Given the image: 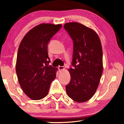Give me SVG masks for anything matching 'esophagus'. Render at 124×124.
<instances>
[{
	"label": "esophagus",
	"instance_id": "obj_1",
	"mask_svg": "<svg viewBox=\"0 0 124 124\" xmlns=\"http://www.w3.org/2000/svg\"><path fill=\"white\" fill-rule=\"evenodd\" d=\"M58 70H64V67H63V66H58Z\"/></svg>",
	"mask_w": 124,
	"mask_h": 124
}]
</instances>
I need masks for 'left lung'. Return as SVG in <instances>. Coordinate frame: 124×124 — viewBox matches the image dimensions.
<instances>
[{
	"label": "left lung",
	"instance_id": "8db88e82",
	"mask_svg": "<svg viewBox=\"0 0 124 124\" xmlns=\"http://www.w3.org/2000/svg\"><path fill=\"white\" fill-rule=\"evenodd\" d=\"M64 28L73 41V59L68 70L67 95L77 102H84L94 95L103 72L101 43L95 31L78 22L67 23Z\"/></svg>",
	"mask_w": 124,
	"mask_h": 124
}]
</instances>
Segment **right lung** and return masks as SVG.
Here are the masks:
<instances>
[{"label": "right lung", "mask_w": 124, "mask_h": 124, "mask_svg": "<svg viewBox=\"0 0 124 124\" xmlns=\"http://www.w3.org/2000/svg\"><path fill=\"white\" fill-rule=\"evenodd\" d=\"M61 24L41 23L27 33L21 42L17 56L16 71L24 93L34 100L47 95L56 77L57 68L49 65L47 45Z\"/></svg>", "instance_id": "obj_1"}]
</instances>
